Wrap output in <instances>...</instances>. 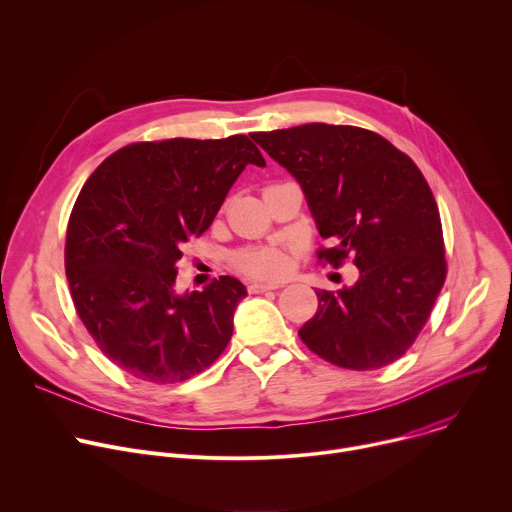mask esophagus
<instances>
[{
  "instance_id": "1",
  "label": "esophagus",
  "mask_w": 512,
  "mask_h": 512,
  "mask_svg": "<svg viewBox=\"0 0 512 512\" xmlns=\"http://www.w3.org/2000/svg\"><path fill=\"white\" fill-rule=\"evenodd\" d=\"M281 285L279 283H273V281H253L249 285V294H263V291H269V289H279Z\"/></svg>"
}]
</instances>
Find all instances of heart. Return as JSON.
<instances>
[{"label": "heart", "mask_w": 512, "mask_h": 512, "mask_svg": "<svg viewBox=\"0 0 512 512\" xmlns=\"http://www.w3.org/2000/svg\"><path fill=\"white\" fill-rule=\"evenodd\" d=\"M235 267L253 277H279L287 269V257L281 249L275 247H261V249H247L235 255Z\"/></svg>", "instance_id": "heart-1"}]
</instances>
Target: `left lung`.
I'll return each instance as SVG.
<instances>
[{
    "label": "left lung",
    "instance_id": "left-lung-1",
    "mask_svg": "<svg viewBox=\"0 0 512 512\" xmlns=\"http://www.w3.org/2000/svg\"><path fill=\"white\" fill-rule=\"evenodd\" d=\"M253 139L306 196L334 267L348 255L352 285L316 289L318 312L300 328L306 346L342 369L373 371L415 342L446 279L435 198L409 156L352 125L308 123Z\"/></svg>",
    "mask_w": 512,
    "mask_h": 512
}]
</instances>
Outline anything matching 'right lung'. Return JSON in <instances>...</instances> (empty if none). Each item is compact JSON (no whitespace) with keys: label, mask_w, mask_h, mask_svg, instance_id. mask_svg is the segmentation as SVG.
I'll use <instances>...</instances> for the list:
<instances>
[{"label":"right lung","mask_w":512,"mask_h":512,"mask_svg":"<svg viewBox=\"0 0 512 512\" xmlns=\"http://www.w3.org/2000/svg\"><path fill=\"white\" fill-rule=\"evenodd\" d=\"M249 164L265 160L247 135L145 141L109 156L83 186L66 231V279L85 328L131 377L186 381L227 348L247 287L223 275L178 294L176 261Z\"/></svg>","instance_id":"add662e5"}]
</instances>
